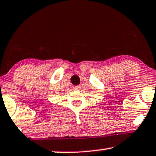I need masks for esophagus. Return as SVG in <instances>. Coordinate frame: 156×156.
<instances>
[{"mask_svg": "<svg viewBox=\"0 0 156 156\" xmlns=\"http://www.w3.org/2000/svg\"><path fill=\"white\" fill-rule=\"evenodd\" d=\"M80 89V86H79V85H78V86H74V90H79Z\"/></svg>", "mask_w": 156, "mask_h": 156, "instance_id": "1", "label": "esophagus"}]
</instances>
